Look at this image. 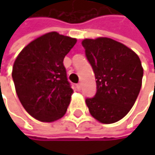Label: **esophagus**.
Segmentation results:
<instances>
[{"label":"esophagus","instance_id":"esophagus-1","mask_svg":"<svg viewBox=\"0 0 155 155\" xmlns=\"http://www.w3.org/2000/svg\"><path fill=\"white\" fill-rule=\"evenodd\" d=\"M76 88H77L78 91H81V83H78L76 85Z\"/></svg>","mask_w":155,"mask_h":155}]
</instances>
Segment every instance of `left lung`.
Listing matches in <instances>:
<instances>
[{
	"mask_svg": "<svg viewBox=\"0 0 155 155\" xmlns=\"http://www.w3.org/2000/svg\"><path fill=\"white\" fill-rule=\"evenodd\" d=\"M81 44L97 84L94 97L85 101L89 111L101 123H115L129 112L139 94L143 74L139 57L108 38H87Z\"/></svg>",
	"mask_w": 155,
	"mask_h": 155,
	"instance_id": "left-lung-1",
	"label": "left lung"
}]
</instances>
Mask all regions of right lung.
<instances>
[{
    "label": "right lung",
    "mask_w": 155,
    "mask_h": 155,
    "mask_svg": "<svg viewBox=\"0 0 155 155\" xmlns=\"http://www.w3.org/2000/svg\"><path fill=\"white\" fill-rule=\"evenodd\" d=\"M76 38L47 33L30 42L16 58L12 79L26 111L38 120L53 122L66 112L74 92L64 58Z\"/></svg>",
    "instance_id": "add662e5"
}]
</instances>
